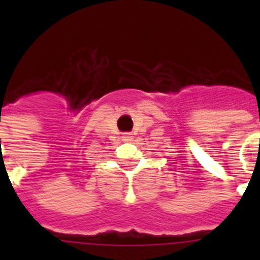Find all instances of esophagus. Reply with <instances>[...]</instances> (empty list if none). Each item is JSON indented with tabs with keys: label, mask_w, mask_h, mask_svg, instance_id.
<instances>
[{
	"label": "esophagus",
	"mask_w": 260,
	"mask_h": 260,
	"mask_svg": "<svg viewBox=\"0 0 260 260\" xmlns=\"http://www.w3.org/2000/svg\"><path fill=\"white\" fill-rule=\"evenodd\" d=\"M132 138H134V136H132L131 134H125L124 136H122V139H124L125 142H129V140H132Z\"/></svg>",
	"instance_id": "esophagus-1"
}]
</instances>
